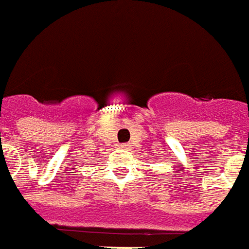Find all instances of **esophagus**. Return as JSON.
Returning <instances> with one entry per match:
<instances>
[{"label":"esophagus","instance_id":"esophagus-1","mask_svg":"<svg viewBox=\"0 0 249 249\" xmlns=\"http://www.w3.org/2000/svg\"><path fill=\"white\" fill-rule=\"evenodd\" d=\"M121 148L128 149V148H129V143H123V145H121Z\"/></svg>","mask_w":249,"mask_h":249}]
</instances>
